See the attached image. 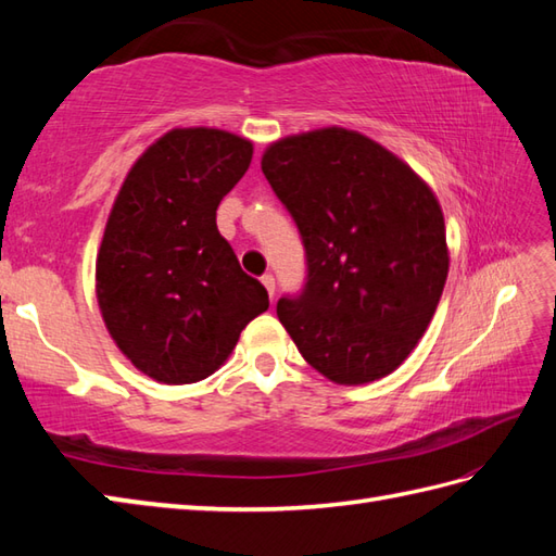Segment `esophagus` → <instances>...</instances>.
Segmentation results:
<instances>
[{"instance_id":"34e87169","label":"esophagus","mask_w":556,"mask_h":556,"mask_svg":"<svg viewBox=\"0 0 556 556\" xmlns=\"http://www.w3.org/2000/svg\"><path fill=\"white\" fill-rule=\"evenodd\" d=\"M260 281H263V287L267 289L269 299H275V289H277V285H275V277H271V275H265V277L260 279Z\"/></svg>"}]
</instances>
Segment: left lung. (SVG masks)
Masks as SVG:
<instances>
[{"mask_svg":"<svg viewBox=\"0 0 556 556\" xmlns=\"http://www.w3.org/2000/svg\"><path fill=\"white\" fill-rule=\"evenodd\" d=\"M305 248V287L277 303L301 356L337 384L394 372L444 291V215L430 186L368 136L329 126L263 155Z\"/></svg>","mask_w":556,"mask_h":556,"instance_id":"obj_1","label":"left lung"}]
</instances>
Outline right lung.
Segmentation results:
<instances>
[{"label":"right lung","mask_w":556,"mask_h":556,"mask_svg":"<svg viewBox=\"0 0 556 556\" xmlns=\"http://www.w3.org/2000/svg\"><path fill=\"white\" fill-rule=\"evenodd\" d=\"M253 143L219 128H172L126 174L96 263L114 344L164 384L205 380L241 329L269 308L217 229L222 198L251 167Z\"/></svg>","instance_id":"obj_1"}]
</instances>
